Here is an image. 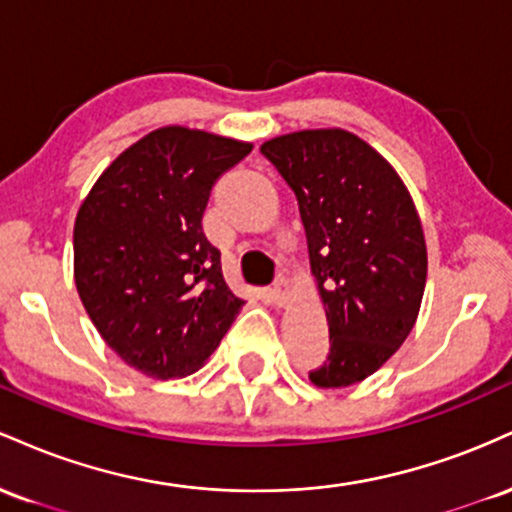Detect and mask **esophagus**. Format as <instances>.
<instances>
[{"mask_svg": "<svg viewBox=\"0 0 512 512\" xmlns=\"http://www.w3.org/2000/svg\"><path fill=\"white\" fill-rule=\"evenodd\" d=\"M269 298H272L276 308H284L286 301H289V281L284 276H276L272 289H269Z\"/></svg>", "mask_w": 512, "mask_h": 512, "instance_id": "obj_1", "label": "esophagus"}]
</instances>
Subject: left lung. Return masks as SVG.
Masks as SVG:
<instances>
[{"label": "left lung", "mask_w": 512, "mask_h": 512, "mask_svg": "<svg viewBox=\"0 0 512 512\" xmlns=\"http://www.w3.org/2000/svg\"><path fill=\"white\" fill-rule=\"evenodd\" d=\"M298 199L330 354L317 387L368 378L409 337L426 286V240L395 168L344 129H305L262 144Z\"/></svg>", "instance_id": "1"}]
</instances>
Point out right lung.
Instances as JSON below:
<instances>
[{
    "instance_id": "1",
    "label": "right lung",
    "mask_w": 512,
    "mask_h": 512,
    "mask_svg": "<svg viewBox=\"0 0 512 512\" xmlns=\"http://www.w3.org/2000/svg\"><path fill=\"white\" fill-rule=\"evenodd\" d=\"M252 144L163 127L105 168L74 223V281L127 366L158 380L195 373L243 301L202 231L211 187Z\"/></svg>"
}]
</instances>
